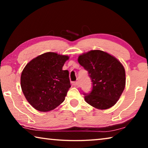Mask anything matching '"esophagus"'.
I'll list each match as a JSON object with an SVG mask.
<instances>
[{
	"instance_id": "1",
	"label": "esophagus",
	"mask_w": 148,
	"mask_h": 148,
	"mask_svg": "<svg viewBox=\"0 0 148 148\" xmlns=\"http://www.w3.org/2000/svg\"><path fill=\"white\" fill-rule=\"evenodd\" d=\"M72 85L74 86H77V87H79V82H72Z\"/></svg>"
}]
</instances>
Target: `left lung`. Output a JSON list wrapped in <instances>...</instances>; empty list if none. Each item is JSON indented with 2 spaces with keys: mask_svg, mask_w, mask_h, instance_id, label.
<instances>
[{
  "mask_svg": "<svg viewBox=\"0 0 148 148\" xmlns=\"http://www.w3.org/2000/svg\"><path fill=\"white\" fill-rule=\"evenodd\" d=\"M78 62L88 71L92 82L85 101L99 110L112 107L118 101L125 87L124 66L114 56L102 50H91L79 55Z\"/></svg>",
  "mask_w": 148,
  "mask_h": 148,
  "instance_id": "1",
  "label": "left lung"
}]
</instances>
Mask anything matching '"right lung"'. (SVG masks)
<instances>
[{
	"label": "right lung",
	"mask_w": 148,
	"mask_h": 148,
	"mask_svg": "<svg viewBox=\"0 0 148 148\" xmlns=\"http://www.w3.org/2000/svg\"><path fill=\"white\" fill-rule=\"evenodd\" d=\"M69 56L47 52L32 59L21 75V87L27 101L40 112L56 108L64 101L70 87L69 72L63 71Z\"/></svg>",
	"instance_id": "obj_1"
}]
</instances>
